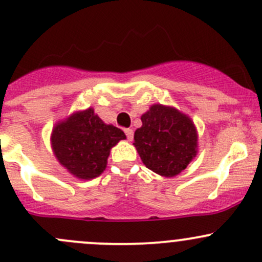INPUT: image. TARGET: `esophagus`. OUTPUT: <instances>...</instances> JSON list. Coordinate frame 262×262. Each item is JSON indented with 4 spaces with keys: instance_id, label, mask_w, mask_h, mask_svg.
I'll return each instance as SVG.
<instances>
[{
    "instance_id": "obj_1",
    "label": "esophagus",
    "mask_w": 262,
    "mask_h": 262,
    "mask_svg": "<svg viewBox=\"0 0 262 262\" xmlns=\"http://www.w3.org/2000/svg\"><path fill=\"white\" fill-rule=\"evenodd\" d=\"M124 133H125L126 139H128V141H132V139H133V136H134L133 129H129V128L124 129Z\"/></svg>"
}]
</instances>
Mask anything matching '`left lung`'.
I'll use <instances>...</instances> for the list:
<instances>
[{"instance_id": "left-lung-1", "label": "left lung", "mask_w": 262, "mask_h": 262, "mask_svg": "<svg viewBox=\"0 0 262 262\" xmlns=\"http://www.w3.org/2000/svg\"><path fill=\"white\" fill-rule=\"evenodd\" d=\"M143 125L134 133V146L147 168L158 175L176 176L196 155L192 121L173 107L153 105L142 115Z\"/></svg>"}]
</instances>
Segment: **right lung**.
I'll list each match as a JSON object with an SVG mask.
<instances>
[{"label": "right lung", "instance_id": "right-lung-1", "mask_svg": "<svg viewBox=\"0 0 262 262\" xmlns=\"http://www.w3.org/2000/svg\"><path fill=\"white\" fill-rule=\"evenodd\" d=\"M121 139H125L121 129L106 125L94 110L87 109L55 126L52 146L60 165L76 178L90 180L101 175L110 148Z\"/></svg>", "mask_w": 262, "mask_h": 262}]
</instances>
